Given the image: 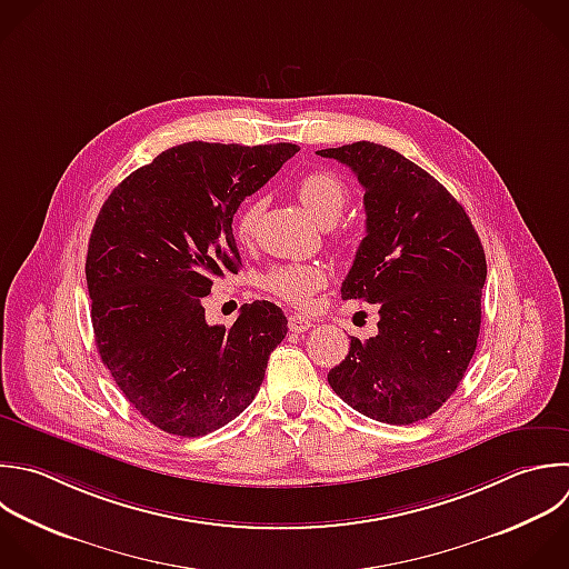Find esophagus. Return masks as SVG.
I'll list each match as a JSON object with an SVG mask.
<instances>
[{
	"label": "esophagus",
	"mask_w": 569,
	"mask_h": 569,
	"mask_svg": "<svg viewBox=\"0 0 569 569\" xmlns=\"http://www.w3.org/2000/svg\"><path fill=\"white\" fill-rule=\"evenodd\" d=\"M311 327H313V322H311L309 318L298 316V313L289 316V331H293V333H302V331H307V329H311Z\"/></svg>",
	"instance_id": "esophagus-1"
}]
</instances>
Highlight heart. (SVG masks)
I'll return each instance as SVG.
<instances>
[{
  "mask_svg": "<svg viewBox=\"0 0 569 569\" xmlns=\"http://www.w3.org/2000/svg\"><path fill=\"white\" fill-rule=\"evenodd\" d=\"M298 200L311 213L316 222L322 227L333 224L349 202V187L345 180L331 171H311L302 176L296 184ZM262 200H251L242 207L236 220V236L240 242H249L253 238L258 218L262 213ZM329 276L320 264H280L273 267L264 276V287L278 298L287 300L296 307H307L316 291L327 284Z\"/></svg>",
  "mask_w": 569,
  "mask_h": 569,
  "instance_id": "obj_1",
  "label": "heart"
}]
</instances>
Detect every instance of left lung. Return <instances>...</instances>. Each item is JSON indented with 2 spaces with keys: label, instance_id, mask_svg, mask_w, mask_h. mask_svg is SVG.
Instances as JSON below:
<instances>
[{
  "label": "left lung",
  "instance_id": "left-lung-1",
  "mask_svg": "<svg viewBox=\"0 0 569 569\" xmlns=\"http://www.w3.org/2000/svg\"><path fill=\"white\" fill-rule=\"evenodd\" d=\"M347 164L365 189L367 236L342 300L378 305V333L351 336L327 376L356 411L411 425L456 391L476 351L487 262L462 204L393 149L353 142L318 151Z\"/></svg>",
  "mask_w": 569,
  "mask_h": 569
}]
</instances>
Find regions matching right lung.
I'll return each mask as SVG.
<instances>
[{"instance_id":"obj_1","label":"right lung","mask_w":569,"mask_h":569,"mask_svg":"<svg viewBox=\"0 0 569 569\" xmlns=\"http://www.w3.org/2000/svg\"><path fill=\"white\" fill-rule=\"evenodd\" d=\"M296 153L289 142H187L133 171L100 209L87 256L96 345L127 400L167 433L196 438L240 416L287 336L273 302L244 305L224 329L204 320L202 298L238 273V207Z\"/></svg>"}]
</instances>
